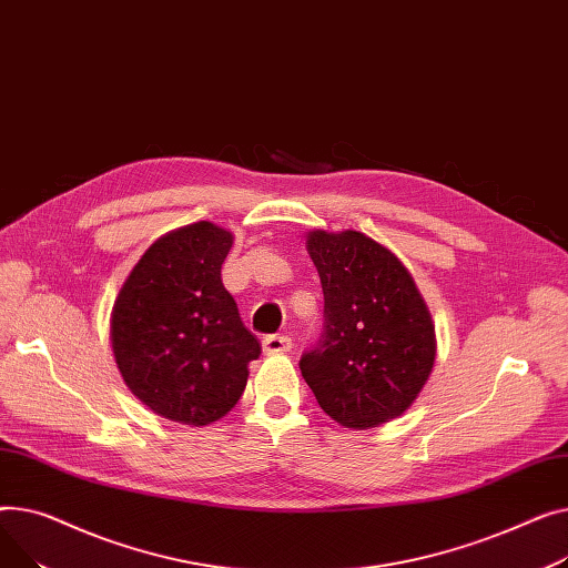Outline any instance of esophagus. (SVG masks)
<instances>
[{"label":"esophagus","instance_id":"34e87169","mask_svg":"<svg viewBox=\"0 0 568 568\" xmlns=\"http://www.w3.org/2000/svg\"><path fill=\"white\" fill-rule=\"evenodd\" d=\"M261 346H263L265 355H280V353H288L293 342L286 335H268V337H263Z\"/></svg>","mask_w":568,"mask_h":568}]
</instances>
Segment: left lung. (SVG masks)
Instances as JSON below:
<instances>
[{"label":"left lung","mask_w":568,"mask_h":568,"mask_svg":"<svg viewBox=\"0 0 568 568\" xmlns=\"http://www.w3.org/2000/svg\"><path fill=\"white\" fill-rule=\"evenodd\" d=\"M325 323L300 372L342 426L374 428L404 415L436 364V325L413 275L359 231H310Z\"/></svg>","instance_id":"left-lung-1"}]
</instances>
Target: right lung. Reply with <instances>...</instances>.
I'll return each mask as SVG.
<instances>
[{
    "label": "right lung",
    "instance_id": "add662e5",
    "mask_svg": "<svg viewBox=\"0 0 568 568\" xmlns=\"http://www.w3.org/2000/svg\"><path fill=\"white\" fill-rule=\"evenodd\" d=\"M231 231L194 222L158 239L123 282L110 339L128 389L155 415L190 426L224 417L261 344L222 284Z\"/></svg>",
    "mask_w": 568,
    "mask_h": 568
}]
</instances>
